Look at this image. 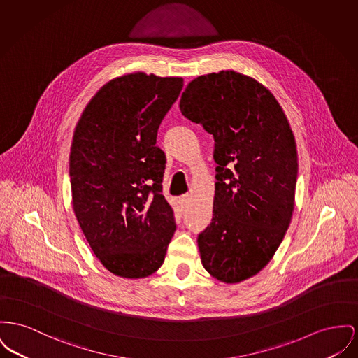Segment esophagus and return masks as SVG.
Wrapping results in <instances>:
<instances>
[{"instance_id":"obj_1","label":"esophagus","mask_w":358,"mask_h":358,"mask_svg":"<svg viewBox=\"0 0 358 358\" xmlns=\"http://www.w3.org/2000/svg\"><path fill=\"white\" fill-rule=\"evenodd\" d=\"M190 200H192V196H190L189 193L182 194V196H180V199H178V201H180L181 206H188L190 203Z\"/></svg>"}]
</instances>
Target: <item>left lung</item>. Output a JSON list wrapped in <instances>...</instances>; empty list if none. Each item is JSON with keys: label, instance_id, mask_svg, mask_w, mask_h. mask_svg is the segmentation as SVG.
<instances>
[{"label": "left lung", "instance_id": "left-lung-1", "mask_svg": "<svg viewBox=\"0 0 358 358\" xmlns=\"http://www.w3.org/2000/svg\"><path fill=\"white\" fill-rule=\"evenodd\" d=\"M180 109L215 138L217 181L212 223L197 239L201 264L219 281H245L269 264L292 219V128L272 92L235 70L190 81Z\"/></svg>", "mask_w": 358, "mask_h": 358}]
</instances>
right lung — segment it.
Here are the masks:
<instances>
[{
    "label": "right lung",
    "mask_w": 358,
    "mask_h": 358,
    "mask_svg": "<svg viewBox=\"0 0 358 358\" xmlns=\"http://www.w3.org/2000/svg\"><path fill=\"white\" fill-rule=\"evenodd\" d=\"M182 86L181 77L143 71L116 77L92 97L74 129L73 210L90 249L115 275L155 273L176 231L157 132Z\"/></svg>",
    "instance_id": "right-lung-1"
}]
</instances>
